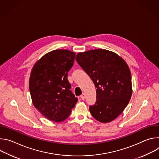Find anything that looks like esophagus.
<instances>
[{
	"instance_id": "esophagus-1",
	"label": "esophagus",
	"mask_w": 159,
	"mask_h": 159,
	"mask_svg": "<svg viewBox=\"0 0 159 159\" xmlns=\"http://www.w3.org/2000/svg\"><path fill=\"white\" fill-rule=\"evenodd\" d=\"M80 98L82 99V100H84L85 99V94L84 93H82L81 95H80Z\"/></svg>"
}]
</instances>
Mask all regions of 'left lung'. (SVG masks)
Instances as JSON below:
<instances>
[{
	"label": "left lung",
	"instance_id": "left-lung-1",
	"mask_svg": "<svg viewBox=\"0 0 159 159\" xmlns=\"http://www.w3.org/2000/svg\"><path fill=\"white\" fill-rule=\"evenodd\" d=\"M75 60L96 88V103L89 107L92 116L103 123L115 120L127 106L132 95L128 64L116 53L104 49L80 52Z\"/></svg>",
	"mask_w": 159,
	"mask_h": 159
}]
</instances>
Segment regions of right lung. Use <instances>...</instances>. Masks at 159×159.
I'll return each instance as SVG.
<instances>
[{"mask_svg": "<svg viewBox=\"0 0 159 159\" xmlns=\"http://www.w3.org/2000/svg\"><path fill=\"white\" fill-rule=\"evenodd\" d=\"M75 56L74 52L67 50H53L32 68L29 80L32 102L50 121L58 123L66 120L78 101L67 79Z\"/></svg>", "mask_w": 159, "mask_h": 159, "instance_id": "1", "label": "right lung"}]
</instances>
